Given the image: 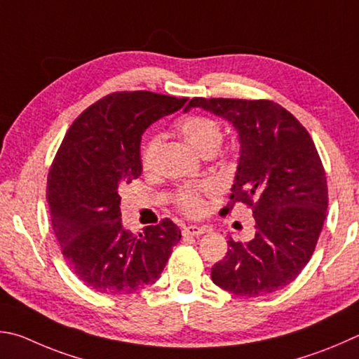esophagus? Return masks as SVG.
Here are the masks:
<instances>
[{
    "label": "esophagus",
    "instance_id": "34e87169",
    "mask_svg": "<svg viewBox=\"0 0 359 359\" xmlns=\"http://www.w3.org/2000/svg\"><path fill=\"white\" fill-rule=\"evenodd\" d=\"M205 232H207V229L204 226H187V227H184V231H182L184 237H198Z\"/></svg>",
    "mask_w": 359,
    "mask_h": 359
}]
</instances>
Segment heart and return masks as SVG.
I'll return each mask as SVG.
<instances>
[{"label": "heart", "mask_w": 359, "mask_h": 359, "mask_svg": "<svg viewBox=\"0 0 359 359\" xmlns=\"http://www.w3.org/2000/svg\"><path fill=\"white\" fill-rule=\"evenodd\" d=\"M177 132L194 151L202 155V157L212 155L221 144V141H223V127H221V123L217 119H213L210 116L193 114L184 117V119L177 123ZM160 147V136H152V138H149L144 147H142L141 163L146 171L154 169L158 158ZM208 190H210L208 187L182 188L177 193V196H175L177 207L184 213L190 215V217H196V215L202 213V210H204L202 193H205Z\"/></svg>", "instance_id": "1"}]
</instances>
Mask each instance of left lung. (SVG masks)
I'll return each instance as SVG.
<instances>
[{
  "instance_id": "8db88e82",
  "label": "left lung",
  "mask_w": 359,
  "mask_h": 359,
  "mask_svg": "<svg viewBox=\"0 0 359 359\" xmlns=\"http://www.w3.org/2000/svg\"><path fill=\"white\" fill-rule=\"evenodd\" d=\"M202 108L232 123L240 157L231 202L250 205L254 237L227 240L212 281L240 297L284 289L309 262L328 208L325 169L314 141L287 109L270 100L194 97L184 111Z\"/></svg>"
}]
</instances>
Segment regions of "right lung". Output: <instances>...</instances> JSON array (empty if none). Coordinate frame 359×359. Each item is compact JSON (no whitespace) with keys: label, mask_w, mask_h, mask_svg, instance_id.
<instances>
[{"label":"right lung","mask_w":359,"mask_h":359,"mask_svg":"<svg viewBox=\"0 0 359 359\" xmlns=\"http://www.w3.org/2000/svg\"><path fill=\"white\" fill-rule=\"evenodd\" d=\"M188 99L135 90L103 97L72 123L48 174L47 201L67 265L95 292L154 284L182 237L165 218L135 236L122 226L119 190L142 172L141 136Z\"/></svg>","instance_id":"add662e5"}]
</instances>
